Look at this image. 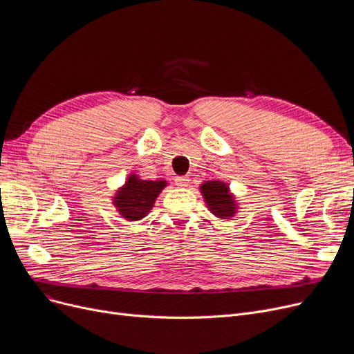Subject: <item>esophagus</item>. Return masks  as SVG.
I'll return each instance as SVG.
<instances>
[{
    "instance_id": "esophagus-1",
    "label": "esophagus",
    "mask_w": 354,
    "mask_h": 354,
    "mask_svg": "<svg viewBox=\"0 0 354 354\" xmlns=\"http://www.w3.org/2000/svg\"><path fill=\"white\" fill-rule=\"evenodd\" d=\"M175 183H176V187L185 188V187H188V185H189V178H187V176H178L175 179Z\"/></svg>"
}]
</instances>
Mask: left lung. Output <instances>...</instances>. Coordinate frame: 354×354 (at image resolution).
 <instances>
[{
	"mask_svg": "<svg viewBox=\"0 0 354 354\" xmlns=\"http://www.w3.org/2000/svg\"><path fill=\"white\" fill-rule=\"evenodd\" d=\"M202 195L205 198L208 208L218 218L228 219L235 214V202L224 182L208 180L201 187Z\"/></svg>",
	"mask_w": 354,
	"mask_h": 354,
	"instance_id": "1",
	"label": "left lung"
}]
</instances>
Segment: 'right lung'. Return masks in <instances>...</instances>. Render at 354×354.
<instances>
[{
  "label": "right lung",
  "instance_id": "obj_1",
  "mask_svg": "<svg viewBox=\"0 0 354 354\" xmlns=\"http://www.w3.org/2000/svg\"><path fill=\"white\" fill-rule=\"evenodd\" d=\"M165 187V180H142L132 175L116 195L115 205L129 221H139L151 212L158 195Z\"/></svg>",
  "mask_w": 354,
  "mask_h": 354
}]
</instances>
